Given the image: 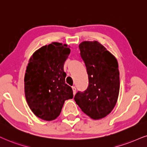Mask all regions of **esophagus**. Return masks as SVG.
<instances>
[{
    "mask_svg": "<svg viewBox=\"0 0 147 147\" xmlns=\"http://www.w3.org/2000/svg\"><path fill=\"white\" fill-rule=\"evenodd\" d=\"M72 90H73V93L74 95H76V86H72Z\"/></svg>",
    "mask_w": 147,
    "mask_h": 147,
    "instance_id": "34e87169",
    "label": "esophagus"
}]
</instances>
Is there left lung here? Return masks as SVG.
I'll use <instances>...</instances> for the list:
<instances>
[{"instance_id":"8db88e82","label":"left lung","mask_w":147,"mask_h":147,"mask_svg":"<svg viewBox=\"0 0 147 147\" xmlns=\"http://www.w3.org/2000/svg\"><path fill=\"white\" fill-rule=\"evenodd\" d=\"M85 63L88 86L74 97L82 111L95 120L108 115L115 108L120 89L119 65L113 54L97 41L79 45Z\"/></svg>"}]
</instances>
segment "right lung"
I'll list each match as a JSON object with an SVG mask.
<instances>
[{
	"mask_svg": "<svg viewBox=\"0 0 147 147\" xmlns=\"http://www.w3.org/2000/svg\"><path fill=\"white\" fill-rule=\"evenodd\" d=\"M69 46L52 42L38 49L28 61L24 76V93L28 106L44 121L56 119L73 90L65 83L64 63Z\"/></svg>",
	"mask_w": 147,
	"mask_h": 147,
	"instance_id": "obj_1",
	"label": "right lung"
}]
</instances>
